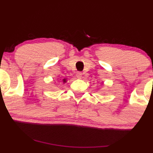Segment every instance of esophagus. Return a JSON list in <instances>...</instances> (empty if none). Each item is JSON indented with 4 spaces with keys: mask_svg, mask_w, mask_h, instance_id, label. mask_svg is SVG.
Listing matches in <instances>:
<instances>
[{
    "mask_svg": "<svg viewBox=\"0 0 153 153\" xmlns=\"http://www.w3.org/2000/svg\"><path fill=\"white\" fill-rule=\"evenodd\" d=\"M82 73H80V72H78V73H77V74H76L77 78H78V79H81L82 78Z\"/></svg>",
    "mask_w": 153,
    "mask_h": 153,
    "instance_id": "esophagus-1",
    "label": "esophagus"
}]
</instances>
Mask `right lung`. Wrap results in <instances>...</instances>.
Returning <instances> with one entry per match:
<instances>
[{"label": "right lung", "mask_w": 153, "mask_h": 153, "mask_svg": "<svg viewBox=\"0 0 153 153\" xmlns=\"http://www.w3.org/2000/svg\"><path fill=\"white\" fill-rule=\"evenodd\" d=\"M62 82H63V83H65V82H67V78H64V79H62Z\"/></svg>", "instance_id": "right-lung-1"}]
</instances>
